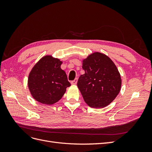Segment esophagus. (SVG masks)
Listing matches in <instances>:
<instances>
[{
    "label": "esophagus",
    "mask_w": 152,
    "mask_h": 152,
    "mask_svg": "<svg viewBox=\"0 0 152 152\" xmlns=\"http://www.w3.org/2000/svg\"><path fill=\"white\" fill-rule=\"evenodd\" d=\"M77 81H78V79H75L74 80H73L71 82V84L72 85H76L77 83Z\"/></svg>",
    "instance_id": "1"
}]
</instances>
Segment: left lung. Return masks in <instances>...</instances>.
<instances>
[{
	"instance_id": "obj_1",
	"label": "left lung",
	"mask_w": 152,
	"mask_h": 152,
	"mask_svg": "<svg viewBox=\"0 0 152 152\" xmlns=\"http://www.w3.org/2000/svg\"><path fill=\"white\" fill-rule=\"evenodd\" d=\"M85 73L77 82L85 102L90 107L103 108L115 99L121 91L120 73L107 55L95 52L82 61Z\"/></svg>"
}]
</instances>
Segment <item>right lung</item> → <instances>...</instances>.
<instances>
[{"instance_id": "right-lung-1", "label": "right lung", "mask_w": 152, "mask_h": 152, "mask_svg": "<svg viewBox=\"0 0 152 152\" xmlns=\"http://www.w3.org/2000/svg\"><path fill=\"white\" fill-rule=\"evenodd\" d=\"M62 63L59 59L47 55L32 68L28 86L32 97L38 102L48 105L58 102L71 86L65 72L61 68Z\"/></svg>"}]
</instances>
